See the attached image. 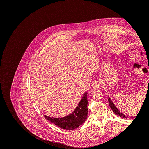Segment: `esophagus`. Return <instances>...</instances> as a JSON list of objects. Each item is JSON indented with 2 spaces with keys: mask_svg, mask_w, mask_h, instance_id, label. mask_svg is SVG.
Segmentation results:
<instances>
[{
  "mask_svg": "<svg viewBox=\"0 0 149 149\" xmlns=\"http://www.w3.org/2000/svg\"><path fill=\"white\" fill-rule=\"evenodd\" d=\"M101 83V81H100V80L96 79V80L93 81V83H92V87H93V88L94 89H98L100 87Z\"/></svg>",
  "mask_w": 149,
  "mask_h": 149,
  "instance_id": "34e87169",
  "label": "esophagus"
}]
</instances>
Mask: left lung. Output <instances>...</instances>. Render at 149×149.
Here are the masks:
<instances>
[{
  "label": "left lung",
  "instance_id": "obj_1",
  "mask_svg": "<svg viewBox=\"0 0 149 149\" xmlns=\"http://www.w3.org/2000/svg\"><path fill=\"white\" fill-rule=\"evenodd\" d=\"M108 101H109V106L111 108V109L112 110V111H113L116 114L119 116L120 117H121V118H129L128 116L124 115L123 113H121V112L119 111V110H118V108L116 107V106L114 105V104L113 103V102L112 101V100H111L110 98L108 99Z\"/></svg>",
  "mask_w": 149,
  "mask_h": 149
}]
</instances>
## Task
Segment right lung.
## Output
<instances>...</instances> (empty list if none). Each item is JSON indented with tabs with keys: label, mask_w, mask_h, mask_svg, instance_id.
<instances>
[{
	"label": "right lung",
	"mask_w": 149,
	"mask_h": 149,
	"mask_svg": "<svg viewBox=\"0 0 149 149\" xmlns=\"http://www.w3.org/2000/svg\"><path fill=\"white\" fill-rule=\"evenodd\" d=\"M87 93H85L82 100L80 101L74 111L70 115L61 118H51L45 115L46 119L56 125L58 127L66 130H73L82 125L88 116Z\"/></svg>",
	"instance_id": "add662e5"
}]
</instances>
